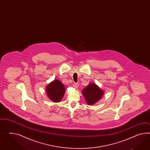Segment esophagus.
I'll return each instance as SVG.
<instances>
[{
    "instance_id": "obj_1",
    "label": "esophagus",
    "mask_w": 150,
    "mask_h": 150,
    "mask_svg": "<svg viewBox=\"0 0 150 150\" xmlns=\"http://www.w3.org/2000/svg\"><path fill=\"white\" fill-rule=\"evenodd\" d=\"M73 86H74V87L76 88L78 87V86H79V83H76V82H74V84H73Z\"/></svg>"
}]
</instances>
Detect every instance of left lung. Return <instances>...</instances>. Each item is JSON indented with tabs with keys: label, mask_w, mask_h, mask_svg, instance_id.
I'll list each match as a JSON object with an SVG mask.
<instances>
[{
	"label": "left lung",
	"mask_w": 150,
	"mask_h": 150,
	"mask_svg": "<svg viewBox=\"0 0 150 150\" xmlns=\"http://www.w3.org/2000/svg\"><path fill=\"white\" fill-rule=\"evenodd\" d=\"M104 92L96 84L91 83L82 91V94L88 105H92L99 101Z\"/></svg>",
	"instance_id": "left-lung-1"
}]
</instances>
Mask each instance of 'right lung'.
I'll return each mask as SVG.
<instances>
[{"label": "right lung", "instance_id": "right-lung-1", "mask_svg": "<svg viewBox=\"0 0 150 150\" xmlns=\"http://www.w3.org/2000/svg\"><path fill=\"white\" fill-rule=\"evenodd\" d=\"M46 90L49 99L55 103L61 101L65 91L64 86L58 80H54L50 83Z\"/></svg>", "mask_w": 150, "mask_h": 150}]
</instances>
